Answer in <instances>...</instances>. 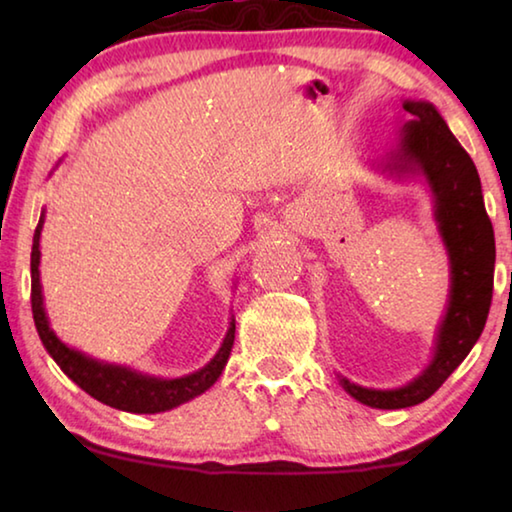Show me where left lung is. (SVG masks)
<instances>
[{
  "mask_svg": "<svg viewBox=\"0 0 512 512\" xmlns=\"http://www.w3.org/2000/svg\"><path fill=\"white\" fill-rule=\"evenodd\" d=\"M409 112L397 151L386 169L422 173L433 196V216L449 255L452 284L443 323L436 334L433 359L418 377L402 388L377 391L352 384L339 375L354 400L372 409H406L438 391L461 366L488 320L495 282V230L481 194V180L470 155L458 144L440 112L429 101L406 99Z\"/></svg>",
  "mask_w": 512,
  "mask_h": 512,
  "instance_id": "left-lung-1",
  "label": "left lung"
}]
</instances>
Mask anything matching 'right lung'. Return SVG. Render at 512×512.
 Here are the masks:
<instances>
[{
    "instance_id": "right-lung-1",
    "label": "right lung",
    "mask_w": 512,
    "mask_h": 512,
    "mask_svg": "<svg viewBox=\"0 0 512 512\" xmlns=\"http://www.w3.org/2000/svg\"><path fill=\"white\" fill-rule=\"evenodd\" d=\"M42 223H45V214H40L36 235H33V248H31V309L33 320H36V329L42 345L51 354L60 370L79 384L85 393L92 395L94 400L112 406V409L128 411V413H162L176 406L194 400L201 393L210 388L228 363L232 352V343H235V316L230 320L228 334L221 343L219 352L214 359L207 363L205 368L192 372V375L178 377V379H160L151 375H142L126 366H115V363H103L88 357L58 339L54 329L49 327L45 302H42V284H40V232Z\"/></svg>"
}]
</instances>
